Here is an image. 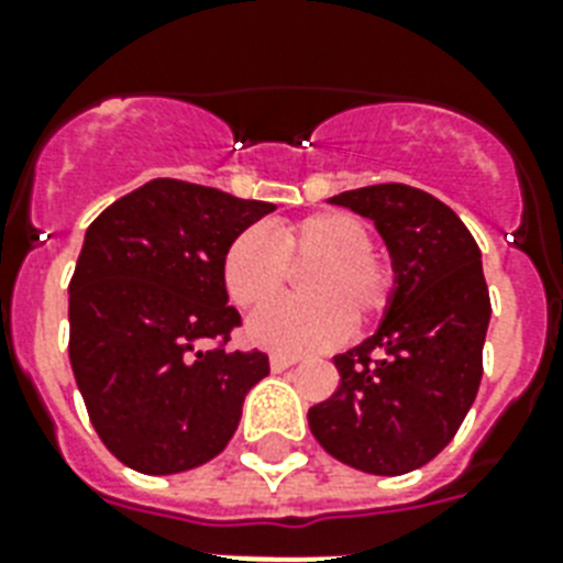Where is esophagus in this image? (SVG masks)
Returning a JSON list of instances; mask_svg holds the SVG:
<instances>
[{
  "mask_svg": "<svg viewBox=\"0 0 563 563\" xmlns=\"http://www.w3.org/2000/svg\"><path fill=\"white\" fill-rule=\"evenodd\" d=\"M295 362H298V356H286V353H272V371H277V374H280V371H286V368H291Z\"/></svg>",
  "mask_w": 563,
  "mask_h": 563,
  "instance_id": "1",
  "label": "esophagus"
}]
</instances>
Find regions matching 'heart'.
<instances>
[{
  "instance_id": "b5f03b06",
  "label": "heart",
  "mask_w": 563,
  "mask_h": 563,
  "mask_svg": "<svg viewBox=\"0 0 563 563\" xmlns=\"http://www.w3.org/2000/svg\"><path fill=\"white\" fill-rule=\"evenodd\" d=\"M368 224L344 210H324L286 221L280 228L251 224L224 251L221 277L230 300L256 309L288 279V265H313L301 278L300 299L260 309L247 339L277 353H309L342 342L356 324L383 316L394 298V268L376 256Z\"/></svg>"
}]
</instances>
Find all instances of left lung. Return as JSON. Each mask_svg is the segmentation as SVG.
<instances>
[{
	"mask_svg": "<svg viewBox=\"0 0 563 563\" xmlns=\"http://www.w3.org/2000/svg\"><path fill=\"white\" fill-rule=\"evenodd\" d=\"M330 201L374 221L397 286L379 330L333 360L342 379L309 409V429L342 464L400 476L453 441L479 391L490 321L479 245L446 203L406 184Z\"/></svg>",
	"mask_w": 563,
	"mask_h": 563,
	"instance_id": "1",
	"label": "left lung"
}]
</instances>
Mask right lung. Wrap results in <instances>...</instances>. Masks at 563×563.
<instances>
[{
	"label": "right lung",
	"mask_w": 563,
	"mask_h": 563,
	"mask_svg": "<svg viewBox=\"0 0 563 563\" xmlns=\"http://www.w3.org/2000/svg\"><path fill=\"white\" fill-rule=\"evenodd\" d=\"M274 210L157 178L92 221L69 280V362L90 423L148 476L192 471L228 446L263 351H228L242 324L221 277L236 233Z\"/></svg>",
	"instance_id": "add662e5"
}]
</instances>
